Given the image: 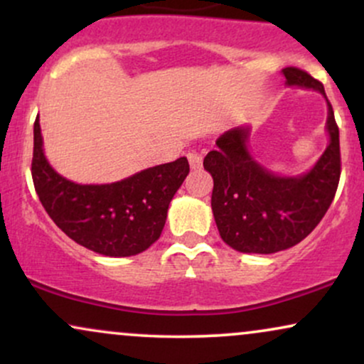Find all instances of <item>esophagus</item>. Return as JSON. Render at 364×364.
<instances>
[{"label": "esophagus", "instance_id": "1", "mask_svg": "<svg viewBox=\"0 0 364 364\" xmlns=\"http://www.w3.org/2000/svg\"><path fill=\"white\" fill-rule=\"evenodd\" d=\"M186 157H188V162H190L191 169H200V168H202L203 159H202V156H200L198 152H195V150H190Z\"/></svg>", "mask_w": 364, "mask_h": 364}]
</instances>
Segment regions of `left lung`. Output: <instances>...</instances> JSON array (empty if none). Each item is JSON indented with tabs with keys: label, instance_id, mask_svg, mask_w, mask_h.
<instances>
[{
	"label": "left lung",
	"instance_id": "left-lung-1",
	"mask_svg": "<svg viewBox=\"0 0 364 364\" xmlns=\"http://www.w3.org/2000/svg\"><path fill=\"white\" fill-rule=\"evenodd\" d=\"M282 73L287 85L325 95L321 82L304 70L287 66ZM327 104L330 144L303 176H275L255 162L246 149L248 128H232L215 140L203 168L214 178L212 212L224 243L243 253L282 252L303 241L323 219L341 178L339 127L328 99Z\"/></svg>",
	"mask_w": 364,
	"mask_h": 364
}]
</instances>
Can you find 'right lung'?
<instances>
[{
    "label": "right lung",
    "mask_w": 364,
    "mask_h": 364,
    "mask_svg": "<svg viewBox=\"0 0 364 364\" xmlns=\"http://www.w3.org/2000/svg\"><path fill=\"white\" fill-rule=\"evenodd\" d=\"M188 173V159L179 157L111 185H77L46 161L39 116L34 123L32 179L41 203L75 243L106 257H132L156 243Z\"/></svg>",
    "instance_id": "1"
}]
</instances>
